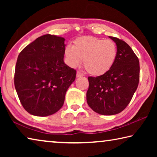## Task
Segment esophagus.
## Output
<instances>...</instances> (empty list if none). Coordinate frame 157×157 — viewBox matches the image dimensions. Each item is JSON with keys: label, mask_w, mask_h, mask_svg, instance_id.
Returning a JSON list of instances; mask_svg holds the SVG:
<instances>
[{"label": "esophagus", "mask_w": 157, "mask_h": 157, "mask_svg": "<svg viewBox=\"0 0 157 157\" xmlns=\"http://www.w3.org/2000/svg\"><path fill=\"white\" fill-rule=\"evenodd\" d=\"M76 76H77V78H79V77L83 76V74H82L81 72H79V71H78L76 74Z\"/></svg>", "instance_id": "1"}]
</instances>
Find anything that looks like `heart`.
<instances>
[{
    "label": "heart",
    "mask_w": 157,
    "mask_h": 157,
    "mask_svg": "<svg viewBox=\"0 0 157 157\" xmlns=\"http://www.w3.org/2000/svg\"><path fill=\"white\" fill-rule=\"evenodd\" d=\"M64 53L71 67H77L84 60L87 73L100 76L112 68L118 55V49L114 41L110 39L81 36L75 39L73 47L66 46Z\"/></svg>",
    "instance_id": "1"
}]
</instances>
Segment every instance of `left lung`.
<instances>
[{"label":"left lung","instance_id":"1","mask_svg":"<svg viewBox=\"0 0 157 157\" xmlns=\"http://www.w3.org/2000/svg\"><path fill=\"white\" fill-rule=\"evenodd\" d=\"M118 55L109 71L96 78L89 77L86 101L95 112L115 115L128 105L139 85V61L128 44L113 36Z\"/></svg>","mask_w":157,"mask_h":157}]
</instances>
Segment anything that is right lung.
<instances>
[{
  "label": "right lung",
  "instance_id": "right-lung-1",
  "mask_svg": "<svg viewBox=\"0 0 157 157\" xmlns=\"http://www.w3.org/2000/svg\"><path fill=\"white\" fill-rule=\"evenodd\" d=\"M65 39L45 34L18 56L14 86L23 108L32 115L48 116L62 107L76 71L63 62Z\"/></svg>",
  "mask_w": 157,
  "mask_h": 157
}]
</instances>
